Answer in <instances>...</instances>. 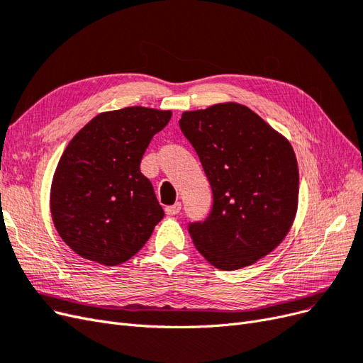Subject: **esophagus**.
Here are the masks:
<instances>
[{"label": "esophagus", "mask_w": 363, "mask_h": 363, "mask_svg": "<svg viewBox=\"0 0 363 363\" xmlns=\"http://www.w3.org/2000/svg\"><path fill=\"white\" fill-rule=\"evenodd\" d=\"M179 211H181V203L179 202H177L174 205H170V206H166V214L167 216H177V214H179Z\"/></svg>", "instance_id": "34e87169"}]
</instances>
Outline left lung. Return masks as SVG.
Returning a JSON list of instances; mask_svg holds the SVG:
<instances>
[{"instance_id": "1", "label": "left lung", "mask_w": 363, "mask_h": 363, "mask_svg": "<svg viewBox=\"0 0 363 363\" xmlns=\"http://www.w3.org/2000/svg\"><path fill=\"white\" fill-rule=\"evenodd\" d=\"M182 134L194 147L213 190V209L189 225L203 258L238 270L284 241L298 205V166L288 140L237 102L184 111Z\"/></svg>"}]
</instances>
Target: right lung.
Segmentation results:
<instances>
[{
  "mask_svg": "<svg viewBox=\"0 0 363 363\" xmlns=\"http://www.w3.org/2000/svg\"><path fill=\"white\" fill-rule=\"evenodd\" d=\"M169 110L126 107L93 118L69 142L51 184L58 235L81 258L119 265L143 247L164 217L140 162Z\"/></svg>",
  "mask_w": 363,
  "mask_h": 363,
  "instance_id": "add662e5",
  "label": "right lung"
}]
</instances>
